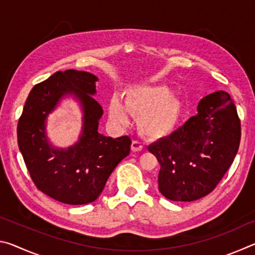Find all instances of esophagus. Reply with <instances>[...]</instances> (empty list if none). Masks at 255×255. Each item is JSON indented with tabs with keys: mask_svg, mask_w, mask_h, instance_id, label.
Returning a JSON list of instances; mask_svg holds the SVG:
<instances>
[{
	"mask_svg": "<svg viewBox=\"0 0 255 255\" xmlns=\"http://www.w3.org/2000/svg\"><path fill=\"white\" fill-rule=\"evenodd\" d=\"M131 149H132V152H139V150L143 149V144L138 140H132Z\"/></svg>",
	"mask_w": 255,
	"mask_h": 255,
	"instance_id": "esophagus-1",
	"label": "esophagus"
}]
</instances>
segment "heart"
Returning a JSON list of instances; mask_svg holds the SVG:
<instances>
[{
  "label": "heart",
  "mask_w": 255,
  "mask_h": 255,
  "mask_svg": "<svg viewBox=\"0 0 255 255\" xmlns=\"http://www.w3.org/2000/svg\"><path fill=\"white\" fill-rule=\"evenodd\" d=\"M181 111L180 101L171 96L169 88L162 85H139L125 94L124 105L118 99L109 103V117L115 124L128 123V114L136 116L139 130L148 137L169 133L178 124Z\"/></svg>",
  "instance_id": "b5f03b06"
}]
</instances>
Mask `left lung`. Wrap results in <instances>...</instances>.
I'll list each match as a JSON object with an SVG mask.
<instances>
[{
	"label": "left lung",
	"mask_w": 255,
	"mask_h": 255,
	"mask_svg": "<svg viewBox=\"0 0 255 255\" xmlns=\"http://www.w3.org/2000/svg\"><path fill=\"white\" fill-rule=\"evenodd\" d=\"M241 123L225 91L208 94L197 115L170 136L148 146L161 169L158 190L173 201H195L210 193L239 150Z\"/></svg>",
	"instance_id": "8db88e82"
}]
</instances>
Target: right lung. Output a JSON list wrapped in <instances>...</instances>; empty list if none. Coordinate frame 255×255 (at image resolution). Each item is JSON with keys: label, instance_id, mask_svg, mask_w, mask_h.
<instances>
[{"label": "right lung", "instance_id": "1", "mask_svg": "<svg viewBox=\"0 0 255 255\" xmlns=\"http://www.w3.org/2000/svg\"><path fill=\"white\" fill-rule=\"evenodd\" d=\"M98 77L89 72H56L29 93L18 124V145L36 187L67 205H85L100 196L115 167L130 152L128 136L111 138L98 131L102 107L93 98ZM73 96L84 117L78 143L55 148L45 131L46 118L59 102Z\"/></svg>", "mask_w": 255, "mask_h": 255}]
</instances>
